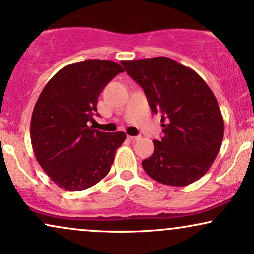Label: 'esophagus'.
I'll use <instances>...</instances> for the list:
<instances>
[{"label":"esophagus","mask_w":254,"mask_h":254,"mask_svg":"<svg viewBox=\"0 0 254 254\" xmlns=\"http://www.w3.org/2000/svg\"><path fill=\"white\" fill-rule=\"evenodd\" d=\"M127 138H129L130 141L135 142V141H138V139H141V136H127Z\"/></svg>","instance_id":"34e87169"}]
</instances>
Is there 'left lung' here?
Instances as JSON below:
<instances>
[{
    "mask_svg": "<svg viewBox=\"0 0 254 254\" xmlns=\"http://www.w3.org/2000/svg\"><path fill=\"white\" fill-rule=\"evenodd\" d=\"M125 71L144 90L153 113L161 116L164 137L142 162L156 182L186 186L210 170L223 139L217 99L191 68L168 57L122 61Z\"/></svg>",
    "mask_w": 254,
    "mask_h": 254,
    "instance_id": "1",
    "label": "left lung"
}]
</instances>
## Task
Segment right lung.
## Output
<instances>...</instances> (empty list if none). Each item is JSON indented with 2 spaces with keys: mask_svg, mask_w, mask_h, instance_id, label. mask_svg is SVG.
<instances>
[{
  "mask_svg": "<svg viewBox=\"0 0 254 254\" xmlns=\"http://www.w3.org/2000/svg\"><path fill=\"white\" fill-rule=\"evenodd\" d=\"M123 68L106 60L64 66L46 83L31 119V142L37 161L66 191L86 190L111 170L127 135L88 127L101 90ZM98 115V113H97Z\"/></svg>",
  "mask_w": 254,
  "mask_h": 254,
  "instance_id": "obj_1",
  "label": "right lung"
}]
</instances>
